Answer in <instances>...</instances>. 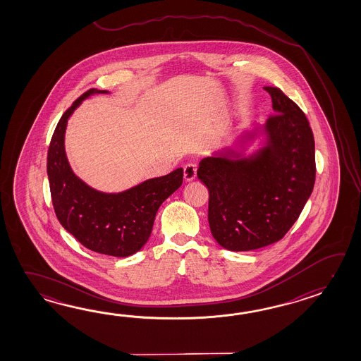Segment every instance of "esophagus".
Listing matches in <instances>:
<instances>
[{
  "label": "esophagus",
  "mask_w": 361,
  "mask_h": 361,
  "mask_svg": "<svg viewBox=\"0 0 361 361\" xmlns=\"http://www.w3.org/2000/svg\"><path fill=\"white\" fill-rule=\"evenodd\" d=\"M184 179L187 182H191L196 178V173H197V164L196 162H188L184 165Z\"/></svg>",
  "instance_id": "1"
}]
</instances>
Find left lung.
Returning a JSON list of instances; mask_svg holds the SVG:
<instances>
[{
    "label": "left lung",
    "mask_w": 361,
    "mask_h": 361,
    "mask_svg": "<svg viewBox=\"0 0 361 361\" xmlns=\"http://www.w3.org/2000/svg\"><path fill=\"white\" fill-rule=\"evenodd\" d=\"M263 89L276 114L261 128L266 146L250 156L216 152L202 159L197 169L209 190L212 235L232 252L259 249L284 238L314 190V140L306 115L279 87ZM254 137L255 131L249 133L243 143Z\"/></svg>",
    "instance_id": "obj_1"
}]
</instances>
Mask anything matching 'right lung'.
Wrapping results in <instances>:
<instances>
[{
	"instance_id": "1",
	"label": "right lung",
	"mask_w": 361,
	"mask_h": 361,
	"mask_svg": "<svg viewBox=\"0 0 361 361\" xmlns=\"http://www.w3.org/2000/svg\"><path fill=\"white\" fill-rule=\"evenodd\" d=\"M107 92L90 89L63 114L47 151V177L56 218L77 241L97 253L129 257L148 241L159 207L182 185L183 169L120 193L97 191L75 176L64 151L69 116L92 94Z\"/></svg>"
}]
</instances>
